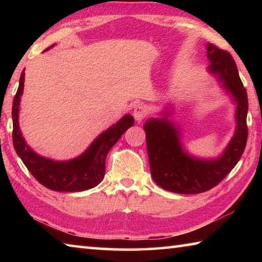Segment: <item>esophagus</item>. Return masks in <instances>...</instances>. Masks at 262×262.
I'll return each instance as SVG.
<instances>
[{
  "label": "esophagus",
  "instance_id": "esophagus-1",
  "mask_svg": "<svg viewBox=\"0 0 262 262\" xmlns=\"http://www.w3.org/2000/svg\"><path fill=\"white\" fill-rule=\"evenodd\" d=\"M148 111L144 105H137L135 106L134 111H133V115H134L136 121H142L143 119L147 117Z\"/></svg>",
  "mask_w": 262,
  "mask_h": 262
}]
</instances>
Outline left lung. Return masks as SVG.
<instances>
[{
	"instance_id": "obj_1",
	"label": "left lung",
	"mask_w": 262,
	"mask_h": 262,
	"mask_svg": "<svg viewBox=\"0 0 262 262\" xmlns=\"http://www.w3.org/2000/svg\"><path fill=\"white\" fill-rule=\"evenodd\" d=\"M210 72L219 74L224 86L237 101V129L222 157L200 161L186 155L179 143L177 128L166 119H150L143 126L152 179L162 188L179 194H199L219 185L236 166L247 142V94L233 57L212 43L207 46Z\"/></svg>"
}]
</instances>
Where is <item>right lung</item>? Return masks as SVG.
I'll use <instances>...</instances> for the list:
<instances>
[{"label":"right lung","instance_id":"1","mask_svg":"<svg viewBox=\"0 0 262 262\" xmlns=\"http://www.w3.org/2000/svg\"><path fill=\"white\" fill-rule=\"evenodd\" d=\"M24 70L12 103V142L16 152L35 179L42 186L56 192H81L98 185L105 176V161L111 148L128 128L134 125V118L125 115L120 121L103 133L91 147L70 162H54L34 154L26 145L20 134L18 111L24 88Z\"/></svg>","mask_w":262,"mask_h":262}]
</instances>
